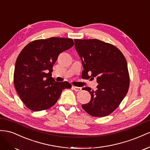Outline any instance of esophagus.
<instances>
[{"instance_id": "34e87169", "label": "esophagus", "mask_w": 150, "mask_h": 150, "mask_svg": "<svg viewBox=\"0 0 150 150\" xmlns=\"http://www.w3.org/2000/svg\"><path fill=\"white\" fill-rule=\"evenodd\" d=\"M72 88L74 89V91H76V92L80 91H81V90H82V88H81V87H75V86H73Z\"/></svg>"}]
</instances>
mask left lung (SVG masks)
<instances>
[{"label":"left lung","mask_w":150,"mask_h":150,"mask_svg":"<svg viewBox=\"0 0 150 150\" xmlns=\"http://www.w3.org/2000/svg\"><path fill=\"white\" fill-rule=\"evenodd\" d=\"M75 47L82 62V76L96 78L99 83L88 103L82 108L93 117H104L117 108L127 93L129 75L126 59L115 46L97 39L74 40Z\"/></svg>","instance_id":"obj_1"}]
</instances>
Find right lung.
Returning a JSON list of instances; mask_svg holds the SVG:
<instances>
[{
  "instance_id": "1",
  "label": "right lung",
  "mask_w": 150,
  "mask_h": 150,
  "mask_svg": "<svg viewBox=\"0 0 150 150\" xmlns=\"http://www.w3.org/2000/svg\"><path fill=\"white\" fill-rule=\"evenodd\" d=\"M70 38H50L29 42L16 59L14 87L21 100L33 111L48 109L57 102L64 89L71 85L51 77L58 55L74 46Z\"/></svg>"
}]
</instances>
